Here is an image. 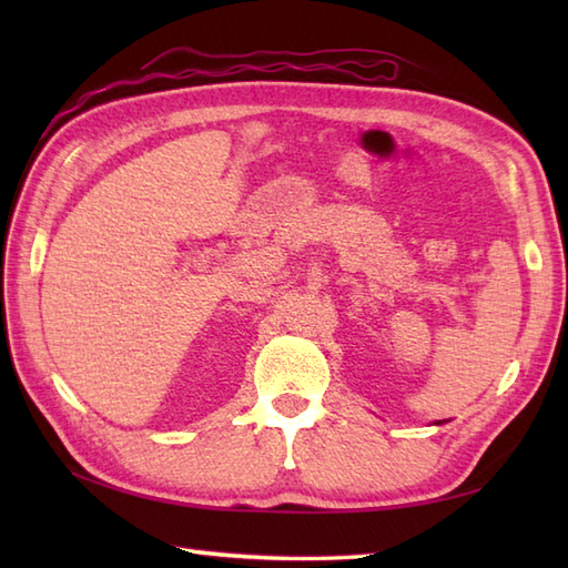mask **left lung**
<instances>
[{
    "label": "left lung",
    "instance_id": "1",
    "mask_svg": "<svg viewBox=\"0 0 568 568\" xmlns=\"http://www.w3.org/2000/svg\"><path fill=\"white\" fill-rule=\"evenodd\" d=\"M444 422H446V419H444ZM434 425H442V419H439V422H434Z\"/></svg>",
    "mask_w": 568,
    "mask_h": 568
}]
</instances>
